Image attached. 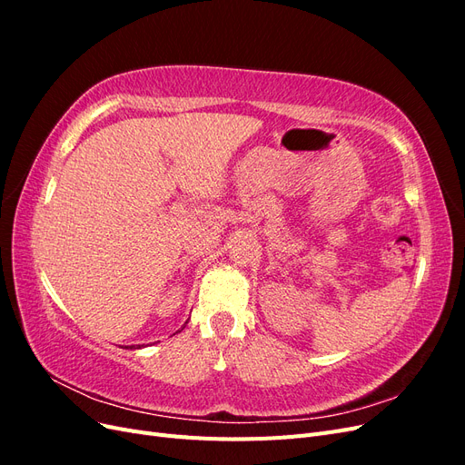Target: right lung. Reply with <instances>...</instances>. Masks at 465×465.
I'll return each mask as SVG.
<instances>
[{
  "instance_id": "add662e5",
  "label": "right lung",
  "mask_w": 465,
  "mask_h": 465,
  "mask_svg": "<svg viewBox=\"0 0 465 465\" xmlns=\"http://www.w3.org/2000/svg\"><path fill=\"white\" fill-rule=\"evenodd\" d=\"M186 323H188V322H186ZM134 347H135V345H130V349H134Z\"/></svg>"
}]
</instances>
